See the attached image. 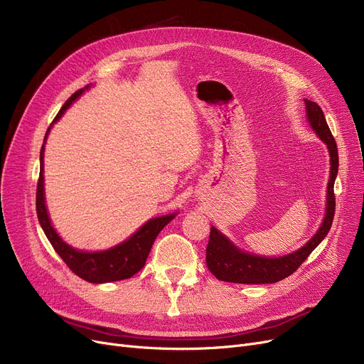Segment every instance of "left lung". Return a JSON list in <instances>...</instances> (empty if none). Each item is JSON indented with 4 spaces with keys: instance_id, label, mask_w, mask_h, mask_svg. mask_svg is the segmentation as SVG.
Instances as JSON below:
<instances>
[{
    "instance_id": "obj_1",
    "label": "left lung",
    "mask_w": 364,
    "mask_h": 364,
    "mask_svg": "<svg viewBox=\"0 0 364 364\" xmlns=\"http://www.w3.org/2000/svg\"><path fill=\"white\" fill-rule=\"evenodd\" d=\"M307 114L313 129L317 136L328 144L331 153V180L328 184V208L326 217L323 220L318 232L305 243L301 250L294 254L284 255L280 258H265L258 255H251L239 251L237 247L227 240L217 228L211 227L209 242L206 246V265L218 280L232 283H246V284H264L276 283L288 276L294 274L298 267L309 258V255L316 250L317 245L326 237L331 230V225L335 217V193L333 184L338 174V147L336 141L329 129V125L324 119L321 107L310 100H305Z\"/></svg>"
}]
</instances>
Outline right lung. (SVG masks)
<instances>
[{"instance_id":"right-lung-1","label":"right lung","mask_w":364,"mask_h":364,"mask_svg":"<svg viewBox=\"0 0 364 364\" xmlns=\"http://www.w3.org/2000/svg\"><path fill=\"white\" fill-rule=\"evenodd\" d=\"M82 91L84 90H78L70 95V97L66 100V103L62 106V109L59 110V113L55 114L53 122H55L62 117L65 110L70 106V103L76 97H80ZM48 131L50 128L47 129V134ZM47 134H46V139H47ZM43 159H44V144L40 153L41 168H40V178H38V184H36V215L47 239L53 245L54 251L59 254L63 262L69 267V270L73 274L90 283H106V282L124 280V279H129L131 276L140 272L146 264L153 242H155L156 236L161 233L162 228L176 217V214L151 218L140 228L136 235H132L128 240L112 247L109 251L94 252V254L76 251L59 237V235L54 232V228L50 223L47 208H46V200H44Z\"/></svg>"}]
</instances>
